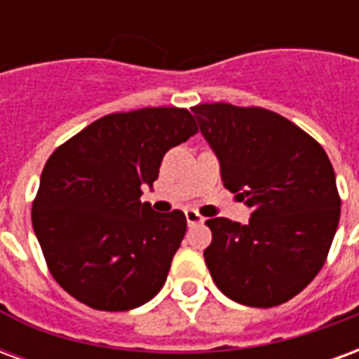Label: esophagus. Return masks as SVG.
I'll use <instances>...</instances> for the list:
<instances>
[{
    "label": "esophagus",
    "mask_w": 359,
    "mask_h": 359,
    "mask_svg": "<svg viewBox=\"0 0 359 359\" xmlns=\"http://www.w3.org/2000/svg\"><path fill=\"white\" fill-rule=\"evenodd\" d=\"M184 215H187V223L190 226L200 225V223H203V221H205V217H202V215H200V213L194 210H187L184 211Z\"/></svg>",
    "instance_id": "34e87169"
}]
</instances>
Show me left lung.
Segmentation results:
<instances>
[{
  "instance_id": "obj_1",
  "label": "left lung",
  "mask_w": 359,
  "mask_h": 359,
  "mask_svg": "<svg viewBox=\"0 0 359 359\" xmlns=\"http://www.w3.org/2000/svg\"><path fill=\"white\" fill-rule=\"evenodd\" d=\"M192 113L225 188L252 208L248 225L205 221L211 278L238 304L280 306L316 278L331 250L340 219L331 161L316 138L275 111L219 102Z\"/></svg>"
}]
</instances>
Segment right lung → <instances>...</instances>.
<instances>
[{
    "label": "right lung",
    "mask_w": 359,
    "mask_h": 359,
    "mask_svg": "<svg viewBox=\"0 0 359 359\" xmlns=\"http://www.w3.org/2000/svg\"><path fill=\"white\" fill-rule=\"evenodd\" d=\"M198 133L182 107L111 113L46 161L32 226L51 277L90 308L126 311L156 296L187 233L179 210L142 203L163 156Z\"/></svg>",
    "instance_id": "1"
}]
</instances>
